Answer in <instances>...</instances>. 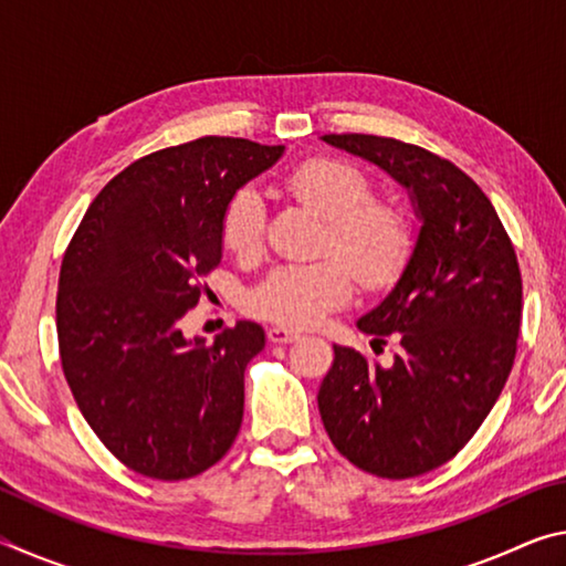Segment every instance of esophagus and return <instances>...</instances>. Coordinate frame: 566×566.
I'll use <instances>...</instances> for the list:
<instances>
[{"mask_svg": "<svg viewBox=\"0 0 566 566\" xmlns=\"http://www.w3.org/2000/svg\"><path fill=\"white\" fill-rule=\"evenodd\" d=\"M266 339H270L272 344H292L300 339V334L284 329V327H272V329H266Z\"/></svg>", "mask_w": 566, "mask_h": 566, "instance_id": "34e87169", "label": "esophagus"}]
</instances>
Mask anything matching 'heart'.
Segmentation results:
<instances>
[{
    "label": "heart",
    "instance_id": "b5f03b06",
    "mask_svg": "<svg viewBox=\"0 0 566 566\" xmlns=\"http://www.w3.org/2000/svg\"><path fill=\"white\" fill-rule=\"evenodd\" d=\"M286 191L327 219L324 249L342 255L276 266L249 292L254 317L306 329L349 304L354 274L369 290H385L409 262L411 232L397 207L371 202V181L349 161L314 157L284 179ZM264 205L254 189H239L222 217V242L237 260H254L264 239Z\"/></svg>",
    "mask_w": 566,
    "mask_h": 566
}]
</instances>
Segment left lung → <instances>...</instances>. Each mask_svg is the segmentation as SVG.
<instances>
[{
  "label": "left lung",
  "mask_w": 566,
  "mask_h": 566,
  "mask_svg": "<svg viewBox=\"0 0 566 566\" xmlns=\"http://www.w3.org/2000/svg\"><path fill=\"white\" fill-rule=\"evenodd\" d=\"M409 189L421 229L379 306L357 322L375 342L395 334L391 367L334 347L319 387L332 444L385 479L432 472L462 449L510 377L522 324L512 239L472 177L432 151L377 134H324Z\"/></svg>",
  "instance_id": "1"
}]
</instances>
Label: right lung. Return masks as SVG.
Masks as SVG:
<instances>
[{"label":"right lung","mask_w":566,"mask_h":566,"mask_svg":"<svg viewBox=\"0 0 566 566\" xmlns=\"http://www.w3.org/2000/svg\"><path fill=\"white\" fill-rule=\"evenodd\" d=\"M282 151L242 137L151 151L94 197L66 247L56 292L66 385L132 472L179 482L234 444L264 329L237 322L205 344L187 342L179 322L222 262L229 199Z\"/></svg>","instance_id":"right-lung-1"}]
</instances>
